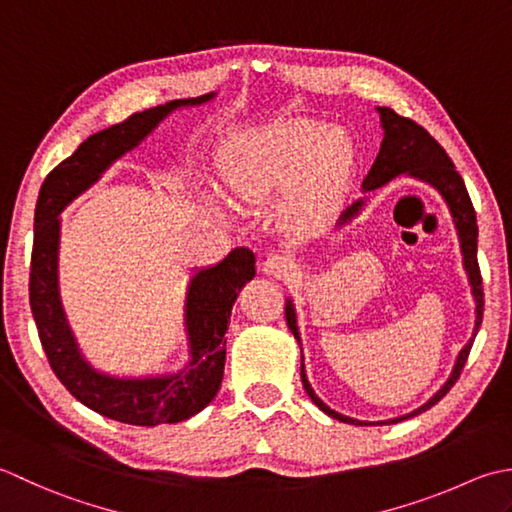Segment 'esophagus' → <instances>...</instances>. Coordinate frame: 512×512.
Instances as JSON below:
<instances>
[{
	"instance_id": "1",
	"label": "esophagus",
	"mask_w": 512,
	"mask_h": 512,
	"mask_svg": "<svg viewBox=\"0 0 512 512\" xmlns=\"http://www.w3.org/2000/svg\"><path fill=\"white\" fill-rule=\"evenodd\" d=\"M291 269H294V263H291V258H287L285 254H269L263 263V271L276 278L287 276Z\"/></svg>"
}]
</instances>
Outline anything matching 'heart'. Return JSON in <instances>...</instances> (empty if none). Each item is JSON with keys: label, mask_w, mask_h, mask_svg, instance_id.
<instances>
[{"label": "heart", "mask_w": 512, "mask_h": 512, "mask_svg": "<svg viewBox=\"0 0 512 512\" xmlns=\"http://www.w3.org/2000/svg\"><path fill=\"white\" fill-rule=\"evenodd\" d=\"M351 163V143L342 130L311 119L285 121L260 134L229 163L225 181L245 205L296 183L291 207L298 216L316 210L336 190Z\"/></svg>", "instance_id": "1"}]
</instances>
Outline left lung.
<instances>
[{"instance_id":"left-lung-1","label":"left lung","mask_w":512,"mask_h":512,"mask_svg":"<svg viewBox=\"0 0 512 512\" xmlns=\"http://www.w3.org/2000/svg\"><path fill=\"white\" fill-rule=\"evenodd\" d=\"M378 112H380L382 128H384V139H382V145H380V154L375 156V163L371 165L367 179L362 181V190L371 192V190H375V187H382L384 183H389L391 179H395V176H400L404 172L415 176V179H422L426 183H431L433 187H437V190H440L442 196L446 198L448 210H451L455 227H457V234H460L464 267H466L468 280H471L473 296H475V302H477V309H475L477 318H475L473 338L468 340L466 347L460 351V356H457L451 378H448L444 387L437 391L424 406H420V409L409 413V415H404V417H395V420H389L393 424V422H402V420H406V417H413L417 413L431 409L433 404L440 402L444 395L451 391V387L457 382V378H460V373H462L464 364L468 360V353H471L473 340H475L477 331H479V325H482L484 289H482V274H479V265H477V216H475V207L471 203V196H468L464 179L460 176V172L455 170L451 156L446 154L442 145L437 143L431 137V134L422 128V125H417L415 121L406 119V117H400V114H395L391 108H378ZM360 207H362V201L353 203L349 210L342 214L340 221L342 223L349 221V218L356 214ZM285 318H287V325H289L291 333H294V338L300 342L298 327H296V314H294V307H291V300H287ZM300 378H302V387H305L307 395L311 400H314V404L318 406L320 411H325L327 415H331L333 420L367 426V422L353 420V417L331 411L329 406L318 398L314 389H311L307 375H305V362H302V356H300ZM380 424H384V422H380Z\"/></svg>"}]
</instances>
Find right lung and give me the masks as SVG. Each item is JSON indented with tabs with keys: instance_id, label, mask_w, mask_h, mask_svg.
Returning a JSON list of instances; mask_svg holds the SVG:
<instances>
[{
	"instance_id": "right-lung-1",
	"label": "right lung",
	"mask_w": 512,
	"mask_h": 512,
	"mask_svg": "<svg viewBox=\"0 0 512 512\" xmlns=\"http://www.w3.org/2000/svg\"><path fill=\"white\" fill-rule=\"evenodd\" d=\"M212 97L214 92L196 99H176L92 134L46 176L39 190L28 291L41 347L59 382L81 404L110 420L134 426L174 424L196 415L214 400L225 369L229 316L238 291L256 274V256L247 247H236L221 263L201 269L192 278L185 309L192 360L183 371L163 378L119 380L95 371L81 358L61 309L57 289L59 214L72 198L88 190L112 161L137 148L172 110L198 106Z\"/></svg>"
}]
</instances>
